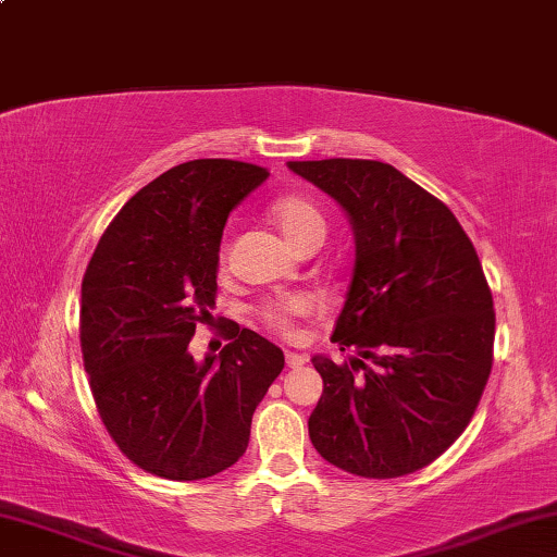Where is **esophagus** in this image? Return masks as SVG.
I'll return each instance as SVG.
<instances>
[{
	"label": "esophagus",
	"mask_w": 557,
	"mask_h": 557,
	"mask_svg": "<svg viewBox=\"0 0 557 557\" xmlns=\"http://www.w3.org/2000/svg\"><path fill=\"white\" fill-rule=\"evenodd\" d=\"M285 363L289 366V369H301V366L307 363V356L295 354V351H285Z\"/></svg>",
	"instance_id": "1"
}]
</instances>
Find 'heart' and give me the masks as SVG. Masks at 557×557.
Wrapping results in <instances>:
<instances>
[{
	"instance_id": "obj_1",
	"label": "heart",
	"mask_w": 557,
	"mask_h": 557,
	"mask_svg": "<svg viewBox=\"0 0 557 557\" xmlns=\"http://www.w3.org/2000/svg\"><path fill=\"white\" fill-rule=\"evenodd\" d=\"M270 215L280 225V231L285 233V238L295 245V248H305L307 243L324 240L326 235V219L319 206L307 199V196L299 194H287L280 196V199L270 206ZM225 258H228V250L225 245L219 248V265H225ZM317 309V301L312 295H287L265 301L258 309L262 322H265L272 332L282 336H295L299 319L312 317Z\"/></svg>"
}]
</instances>
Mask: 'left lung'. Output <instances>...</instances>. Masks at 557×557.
Masks as SVG:
<instances>
[{
  "label": "left lung",
  "mask_w": 557,
  "mask_h": 557,
  "mask_svg": "<svg viewBox=\"0 0 557 557\" xmlns=\"http://www.w3.org/2000/svg\"><path fill=\"white\" fill-rule=\"evenodd\" d=\"M289 169L342 203L356 233L332 342L361 358H312L324 391L309 437L348 474H412L465 432L492 373L496 314L482 262L455 213L391 164L322 159Z\"/></svg>",
  "instance_id": "left-lung-1"
}]
</instances>
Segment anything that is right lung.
I'll return each mask as SVG.
<instances>
[{"instance_id": "right-lung-1", "label": "right lung", "mask_w": 557, "mask_h": 557, "mask_svg": "<svg viewBox=\"0 0 557 557\" xmlns=\"http://www.w3.org/2000/svg\"><path fill=\"white\" fill-rule=\"evenodd\" d=\"M268 169L233 159L172 166L132 196L81 287V351L100 420L149 474L196 482L243 457L285 356L225 319L231 344L196 363L188 342L215 305L225 221Z\"/></svg>"}]
</instances>
